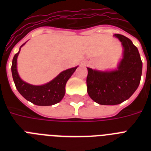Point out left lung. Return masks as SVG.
Returning <instances> with one entry per match:
<instances>
[{
  "instance_id": "obj_1",
  "label": "left lung",
  "mask_w": 151,
  "mask_h": 151,
  "mask_svg": "<svg viewBox=\"0 0 151 151\" xmlns=\"http://www.w3.org/2000/svg\"><path fill=\"white\" fill-rule=\"evenodd\" d=\"M123 47L117 69L101 71L88 67L87 92L100 105H117L132 96L140 82L143 63L138 48L130 39L114 34Z\"/></svg>"
}]
</instances>
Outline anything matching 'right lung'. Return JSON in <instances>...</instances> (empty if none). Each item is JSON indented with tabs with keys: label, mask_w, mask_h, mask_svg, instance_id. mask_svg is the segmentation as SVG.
Returning a JSON list of instances; mask_svg holds the SVG:
<instances>
[{
	"label": "right lung",
	"mask_w": 151,
	"mask_h": 151,
	"mask_svg": "<svg viewBox=\"0 0 151 151\" xmlns=\"http://www.w3.org/2000/svg\"><path fill=\"white\" fill-rule=\"evenodd\" d=\"M19 51L14 55L12 64V73L15 87L20 94L27 100L37 106H52L63 99L65 95V87L69 78L74 73L78 66L63 71L49 82L42 85H34L26 82L20 78L17 70V58Z\"/></svg>",
	"instance_id": "1"
}]
</instances>
